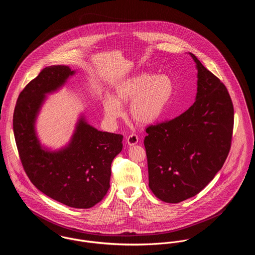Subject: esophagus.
Instances as JSON below:
<instances>
[{"label":"esophagus","instance_id":"1","mask_svg":"<svg viewBox=\"0 0 255 255\" xmlns=\"http://www.w3.org/2000/svg\"><path fill=\"white\" fill-rule=\"evenodd\" d=\"M137 142H138V137L135 134H130L127 138V143L129 146L135 145V144H137Z\"/></svg>","mask_w":255,"mask_h":255}]
</instances>
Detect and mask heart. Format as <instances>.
<instances>
[{
	"label": "heart",
	"instance_id": "b5f03b06",
	"mask_svg": "<svg viewBox=\"0 0 255 255\" xmlns=\"http://www.w3.org/2000/svg\"><path fill=\"white\" fill-rule=\"evenodd\" d=\"M174 91V80L168 74H135L116 85L115 96H104V116L108 122L115 123L123 115L122 106L129 104V117L136 125L152 126L164 115Z\"/></svg>",
	"mask_w": 255,
	"mask_h": 255
}]
</instances>
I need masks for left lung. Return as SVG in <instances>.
Listing matches in <instances>:
<instances>
[{"mask_svg":"<svg viewBox=\"0 0 255 255\" xmlns=\"http://www.w3.org/2000/svg\"><path fill=\"white\" fill-rule=\"evenodd\" d=\"M197 71L195 102L176 119L146 128L149 187L179 203L201 191L223 167L231 148L234 107L226 86L191 53Z\"/></svg>","mask_w":255,"mask_h":255,"instance_id":"8db88e82","label":"left lung"}]
</instances>
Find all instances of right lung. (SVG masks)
Masks as SVG:
<instances>
[{"label": "right lung", "instance_id": "obj_1", "mask_svg": "<svg viewBox=\"0 0 255 255\" xmlns=\"http://www.w3.org/2000/svg\"><path fill=\"white\" fill-rule=\"evenodd\" d=\"M69 66L45 68L20 92L13 113V133L19 157L31 182L47 196L73 208L101 201L110 187L111 164L123 149V135L101 131L80 113L69 142L44 145L36 123L48 95L61 90L75 74Z\"/></svg>", "mask_w": 255, "mask_h": 255}]
</instances>
